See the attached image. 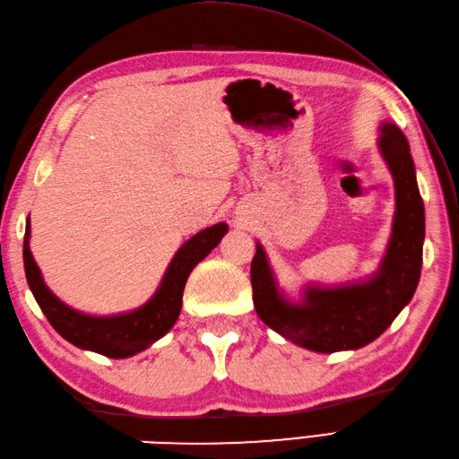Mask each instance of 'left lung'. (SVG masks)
I'll return each mask as SVG.
<instances>
[{
    "instance_id": "left-lung-1",
    "label": "left lung",
    "mask_w": 459,
    "mask_h": 459,
    "mask_svg": "<svg viewBox=\"0 0 459 459\" xmlns=\"http://www.w3.org/2000/svg\"><path fill=\"white\" fill-rule=\"evenodd\" d=\"M378 152L391 169L396 195L393 235L373 276L341 286L301 290L298 301L280 290L266 250L256 242L250 264L252 299L258 317L284 339L317 353L368 345L412 299L422 268L424 203L404 134L380 124Z\"/></svg>"
}]
</instances>
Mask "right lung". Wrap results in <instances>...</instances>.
I'll list each match as a JSON object with an SVG mask.
<instances>
[{"label":"right lung","mask_w":459,"mask_h":459,"mask_svg":"<svg viewBox=\"0 0 459 459\" xmlns=\"http://www.w3.org/2000/svg\"><path fill=\"white\" fill-rule=\"evenodd\" d=\"M227 222H217L193 235L175 252L168 270L161 278L155 294L138 309L116 316H89L79 309L68 307L58 299L43 281L41 270L29 248L31 224L27 219L23 240V264L27 284L31 288L39 307L48 319V324L68 343L84 351H94L104 357L126 359L148 349L161 339L175 325L183 304V290L187 284L191 270L219 245L227 235Z\"/></svg>","instance_id":"1"}]
</instances>
